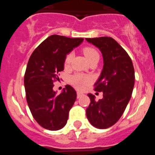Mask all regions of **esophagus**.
<instances>
[{
	"mask_svg": "<svg viewBox=\"0 0 155 155\" xmlns=\"http://www.w3.org/2000/svg\"><path fill=\"white\" fill-rule=\"evenodd\" d=\"M82 95H83V93L82 92H80V91H78V92H77V97H78V98H80Z\"/></svg>",
	"mask_w": 155,
	"mask_h": 155,
	"instance_id": "esophagus-1",
	"label": "esophagus"
}]
</instances>
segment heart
Masks as SVG:
<instances>
[{"label": "heart", "mask_w": 155, "mask_h": 155, "mask_svg": "<svg viewBox=\"0 0 155 155\" xmlns=\"http://www.w3.org/2000/svg\"><path fill=\"white\" fill-rule=\"evenodd\" d=\"M83 53H84V56H85L86 59L87 61H92L93 59L97 58L98 57L99 58V55H98V53L94 50V48L91 47H86L83 50ZM72 58H73V53H70L69 54L67 55L65 58V61H64V65L65 67H68L71 64V61H72ZM90 78L89 77L86 76V75L80 74H75L74 76L71 77V83L77 87H81L83 84H85L87 83L90 81Z\"/></svg>", "instance_id": "obj_1"}]
</instances>
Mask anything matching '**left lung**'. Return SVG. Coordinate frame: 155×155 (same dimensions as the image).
Here are the masks:
<instances>
[{
	"instance_id": "8db88e82",
	"label": "left lung",
	"mask_w": 155,
	"mask_h": 155,
	"mask_svg": "<svg viewBox=\"0 0 155 155\" xmlns=\"http://www.w3.org/2000/svg\"><path fill=\"white\" fill-rule=\"evenodd\" d=\"M86 41L99 49L103 57V68L94 84V90L102 91L98 102L88 94L91 102L86 109L90 124L98 129H107L120 120L132 95L135 74L130 57L118 42L111 37L86 38Z\"/></svg>"
}]
</instances>
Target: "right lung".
<instances>
[{"mask_svg":"<svg viewBox=\"0 0 155 155\" xmlns=\"http://www.w3.org/2000/svg\"><path fill=\"white\" fill-rule=\"evenodd\" d=\"M83 38L53 35L31 53L25 74L24 84L28 107L35 121L49 130L62 129L68 122L70 109L77 98L76 91L66 85L61 94L53 91L60 81L66 56L83 42Z\"/></svg>","mask_w":155,"mask_h":155,"instance_id":"1","label":"right lung"}]
</instances>
